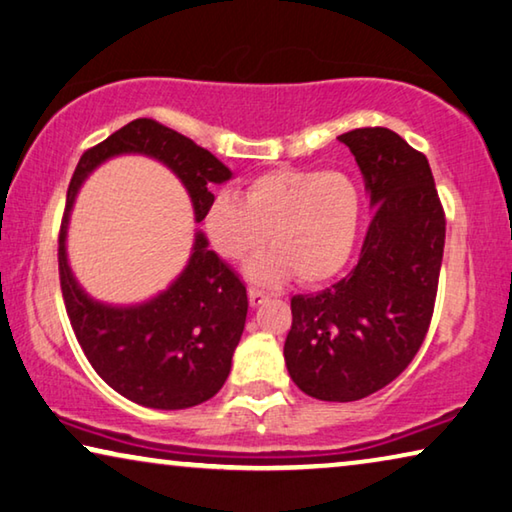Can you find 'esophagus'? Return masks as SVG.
Returning a JSON list of instances; mask_svg holds the SVG:
<instances>
[{"mask_svg":"<svg viewBox=\"0 0 512 512\" xmlns=\"http://www.w3.org/2000/svg\"><path fill=\"white\" fill-rule=\"evenodd\" d=\"M269 292H264V289H257V287H250V292H248V299H250V305H259V303H264L266 299H269Z\"/></svg>","mask_w":512,"mask_h":512,"instance_id":"obj_1","label":"esophagus"}]
</instances>
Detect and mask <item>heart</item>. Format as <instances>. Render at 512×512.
I'll use <instances>...</instances> for the list:
<instances>
[{
	"mask_svg": "<svg viewBox=\"0 0 512 512\" xmlns=\"http://www.w3.org/2000/svg\"><path fill=\"white\" fill-rule=\"evenodd\" d=\"M361 193L356 181L338 170H285L255 177L234 195H218L207 213L213 248L225 259H250L255 282L273 285L296 273L301 282L335 276L352 257L361 227Z\"/></svg>",
	"mask_w": 512,
	"mask_h": 512,
	"instance_id": "obj_1",
	"label": "heart"
}]
</instances>
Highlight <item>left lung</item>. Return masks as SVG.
Returning <instances> with one entry per match:
<instances>
[{
	"label": "left lung",
	"instance_id": "1",
	"mask_svg": "<svg viewBox=\"0 0 512 512\" xmlns=\"http://www.w3.org/2000/svg\"><path fill=\"white\" fill-rule=\"evenodd\" d=\"M340 140L361 167L375 213L354 269L322 292L292 296L285 340L289 377L326 402L368 398L414 361L432 322L446 241L425 154L381 126Z\"/></svg>",
	"mask_w": 512,
	"mask_h": 512
}]
</instances>
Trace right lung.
Returning <instances> with one entry per match:
<instances>
[{
	"label": "right lung",
	"instance_id": "1",
	"mask_svg": "<svg viewBox=\"0 0 512 512\" xmlns=\"http://www.w3.org/2000/svg\"><path fill=\"white\" fill-rule=\"evenodd\" d=\"M117 154H147L170 167L188 188L197 223L207 218L213 204L211 183L227 181L232 170L156 119H135L82 154L68 183L59 227L61 296L75 338L96 375L142 407H195L213 398L230 375L248 315L246 282L207 248L204 234H197L186 271L154 301L135 308L91 301L66 264L68 211L87 174Z\"/></svg>",
	"mask_w": 512,
	"mask_h": 512
}]
</instances>
